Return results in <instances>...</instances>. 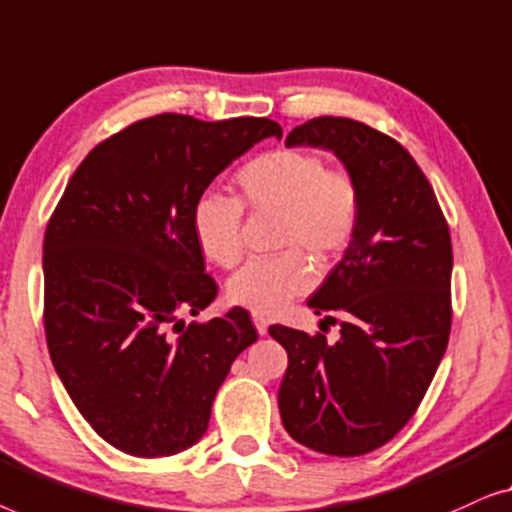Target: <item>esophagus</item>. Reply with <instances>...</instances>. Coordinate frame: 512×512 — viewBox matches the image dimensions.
I'll return each instance as SVG.
<instances>
[{
    "instance_id": "obj_1",
    "label": "esophagus",
    "mask_w": 512,
    "mask_h": 512,
    "mask_svg": "<svg viewBox=\"0 0 512 512\" xmlns=\"http://www.w3.org/2000/svg\"><path fill=\"white\" fill-rule=\"evenodd\" d=\"M253 322H255V329H257V334L259 336H264L266 334V329H269V318H264V315H253Z\"/></svg>"
}]
</instances>
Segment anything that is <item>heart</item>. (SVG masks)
Here are the masks:
<instances>
[{
	"instance_id": "b5f03b06",
	"label": "heart",
	"mask_w": 512,
	"mask_h": 512,
	"mask_svg": "<svg viewBox=\"0 0 512 512\" xmlns=\"http://www.w3.org/2000/svg\"><path fill=\"white\" fill-rule=\"evenodd\" d=\"M239 200L250 208L283 213L280 246L292 248L271 259L248 262L227 283L232 304L257 315H273L315 283L313 264L336 259L357 232L359 190L343 171L306 150H271L243 164L234 178ZM192 234L201 253L222 269L243 257V208L232 197L204 192L192 206ZM300 250L297 251L296 248Z\"/></svg>"
}]
</instances>
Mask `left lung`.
<instances>
[{"label":"left lung","mask_w":512,"mask_h":512,"mask_svg":"<svg viewBox=\"0 0 512 512\" xmlns=\"http://www.w3.org/2000/svg\"><path fill=\"white\" fill-rule=\"evenodd\" d=\"M285 146L331 150L362 211L343 259L308 299L315 315H341V338L269 327L287 352L280 417L315 452L366 455L406 427L448 348L450 229L427 176L392 136L322 115L294 127Z\"/></svg>","instance_id":"left-lung-1"}]
</instances>
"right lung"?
Returning a JSON list of instances; mask_svg holds the SVG:
<instances>
[{
	"instance_id": "1",
	"label": "right lung",
	"mask_w": 512,
	"mask_h": 512,
	"mask_svg": "<svg viewBox=\"0 0 512 512\" xmlns=\"http://www.w3.org/2000/svg\"><path fill=\"white\" fill-rule=\"evenodd\" d=\"M269 118L162 113L92 148L43 239V325L64 390L127 455L169 457L204 436L232 362L257 341L246 308L190 322L218 294L192 206L262 139Z\"/></svg>"
}]
</instances>
